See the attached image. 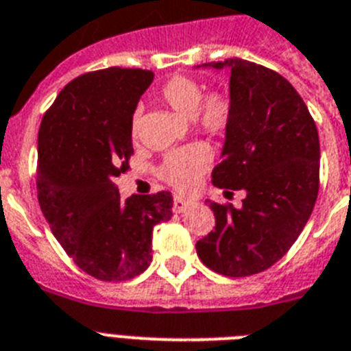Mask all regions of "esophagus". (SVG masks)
<instances>
[{
  "label": "esophagus",
  "mask_w": 351,
  "mask_h": 351,
  "mask_svg": "<svg viewBox=\"0 0 351 351\" xmlns=\"http://www.w3.org/2000/svg\"><path fill=\"white\" fill-rule=\"evenodd\" d=\"M190 206H193V201H190V199H184V197L179 195L173 197V211L176 213H184Z\"/></svg>",
  "instance_id": "obj_1"
}]
</instances>
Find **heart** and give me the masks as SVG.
I'll return each instance as SVG.
<instances>
[{
  "mask_svg": "<svg viewBox=\"0 0 351 351\" xmlns=\"http://www.w3.org/2000/svg\"><path fill=\"white\" fill-rule=\"evenodd\" d=\"M204 89L197 80L188 77H173L163 84L159 97L170 109L181 114L182 118H192L195 127L208 132L219 134L230 123L231 107L228 98L222 95H210L204 97ZM140 112H134L130 132L134 138L140 134ZM211 156L206 147L202 145H190L181 150H176L165 159L161 167V176L172 186L182 192H192L197 181L208 170Z\"/></svg>",
  "mask_w": 351,
  "mask_h": 351,
  "instance_id": "obj_1",
  "label": "heart"
}]
</instances>
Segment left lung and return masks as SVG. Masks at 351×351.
<instances>
[{"mask_svg": "<svg viewBox=\"0 0 351 351\" xmlns=\"http://www.w3.org/2000/svg\"><path fill=\"white\" fill-rule=\"evenodd\" d=\"M230 77V123L211 182L244 190L242 206L206 201L215 230L195 244L202 263L224 276H251L282 258L305 228L319 188V136L289 80L244 59L197 66Z\"/></svg>", "mask_w": 351, "mask_h": 351, "instance_id": "1", "label": "left lung"}]
</instances>
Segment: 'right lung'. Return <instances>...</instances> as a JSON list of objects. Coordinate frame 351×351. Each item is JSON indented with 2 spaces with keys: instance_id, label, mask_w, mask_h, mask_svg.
I'll return each instance as SVG.
<instances>
[{
  "instance_id": "obj_1",
  "label": "right lung",
  "mask_w": 351,
  "mask_h": 351,
  "mask_svg": "<svg viewBox=\"0 0 351 351\" xmlns=\"http://www.w3.org/2000/svg\"><path fill=\"white\" fill-rule=\"evenodd\" d=\"M154 73L107 68L77 77L39 129L37 197L51 233L78 267L102 282L138 276L152 262V231L172 217V195L121 199L130 123Z\"/></svg>"
}]
</instances>
